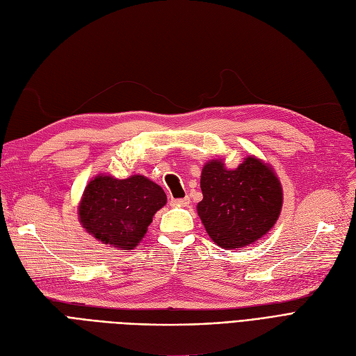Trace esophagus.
Listing matches in <instances>:
<instances>
[{
    "mask_svg": "<svg viewBox=\"0 0 356 356\" xmlns=\"http://www.w3.org/2000/svg\"><path fill=\"white\" fill-rule=\"evenodd\" d=\"M190 203V197H182V199H170V204L172 207H187V204Z\"/></svg>",
    "mask_w": 356,
    "mask_h": 356,
    "instance_id": "1",
    "label": "esophagus"
}]
</instances>
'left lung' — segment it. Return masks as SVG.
<instances>
[{
    "mask_svg": "<svg viewBox=\"0 0 356 356\" xmlns=\"http://www.w3.org/2000/svg\"><path fill=\"white\" fill-rule=\"evenodd\" d=\"M197 213L211 239L225 250L254 243L273 227L282 208L281 182L254 157L234 170L220 160L204 165Z\"/></svg>",
    "mask_w": 356,
    "mask_h": 356,
    "instance_id": "obj_1",
    "label": "left lung"
}]
</instances>
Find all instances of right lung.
Instances as JSON below:
<instances>
[{"mask_svg": "<svg viewBox=\"0 0 356 356\" xmlns=\"http://www.w3.org/2000/svg\"><path fill=\"white\" fill-rule=\"evenodd\" d=\"M165 203V191L143 175L127 179L101 175L86 187L79 215L96 239L127 251L144 238L153 215Z\"/></svg>", "mask_w": 356, "mask_h": 356, "instance_id": "1", "label": "right lung"}]
</instances>
